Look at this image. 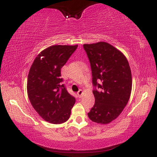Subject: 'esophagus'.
Instances as JSON below:
<instances>
[{
  "mask_svg": "<svg viewBox=\"0 0 157 157\" xmlns=\"http://www.w3.org/2000/svg\"><path fill=\"white\" fill-rule=\"evenodd\" d=\"M77 94H78V96H79V97H81V95H82V94H83V91H82V90H81V89L79 90V91L77 92Z\"/></svg>",
  "mask_w": 157,
  "mask_h": 157,
  "instance_id": "34e87169",
  "label": "esophagus"
}]
</instances>
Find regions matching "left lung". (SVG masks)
Segmentation results:
<instances>
[{
	"mask_svg": "<svg viewBox=\"0 0 157 157\" xmlns=\"http://www.w3.org/2000/svg\"><path fill=\"white\" fill-rule=\"evenodd\" d=\"M91 64L95 104L88 117L106 124L117 119L129 100L132 78L123 53L106 42L83 44Z\"/></svg>",
	"mask_w": 157,
	"mask_h": 157,
	"instance_id": "left-lung-1",
	"label": "left lung"
}]
</instances>
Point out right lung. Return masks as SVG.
I'll use <instances>...</instances> for the list:
<instances>
[{
    "label": "right lung",
    "mask_w": 157,
    "mask_h": 157,
    "mask_svg": "<svg viewBox=\"0 0 157 157\" xmlns=\"http://www.w3.org/2000/svg\"><path fill=\"white\" fill-rule=\"evenodd\" d=\"M77 47L78 45L48 47L36 56L30 68L27 81L29 98L38 114L51 124L67 121L76 101L62 84L61 69Z\"/></svg>",
    "instance_id": "obj_1"
}]
</instances>
